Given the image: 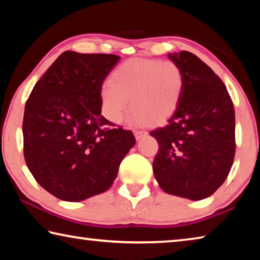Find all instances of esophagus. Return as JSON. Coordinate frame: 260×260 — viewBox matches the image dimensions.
I'll return each instance as SVG.
<instances>
[{
  "instance_id": "esophagus-1",
  "label": "esophagus",
  "mask_w": 260,
  "mask_h": 260,
  "mask_svg": "<svg viewBox=\"0 0 260 260\" xmlns=\"http://www.w3.org/2000/svg\"><path fill=\"white\" fill-rule=\"evenodd\" d=\"M134 135H135V139L136 140H140L141 138H143V136L147 135V132H144V131H135L134 132Z\"/></svg>"
}]
</instances>
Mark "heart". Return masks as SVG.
Returning <instances> with one entry per match:
<instances>
[{"mask_svg": "<svg viewBox=\"0 0 260 260\" xmlns=\"http://www.w3.org/2000/svg\"><path fill=\"white\" fill-rule=\"evenodd\" d=\"M184 76L173 60L133 58L121 63L101 87L102 114L119 125L132 104L129 124L156 126L165 122L178 109Z\"/></svg>", "mask_w": 260, "mask_h": 260, "instance_id": "b5f03b06", "label": "heart"}]
</instances>
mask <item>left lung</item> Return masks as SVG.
<instances>
[{"mask_svg":"<svg viewBox=\"0 0 260 260\" xmlns=\"http://www.w3.org/2000/svg\"><path fill=\"white\" fill-rule=\"evenodd\" d=\"M184 76L181 101L164 127L153 174L170 195L200 201L225 182L235 155V111L225 83L189 51L169 54Z\"/></svg>","mask_w":260,"mask_h":260,"instance_id":"left-lung-1","label":"left lung"}]
</instances>
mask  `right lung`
Returning a JSON list of instances; mask_svg holds the SVG:
<instances>
[{
  "label": "right lung",
  "instance_id": "right-lung-1",
  "mask_svg": "<svg viewBox=\"0 0 260 260\" xmlns=\"http://www.w3.org/2000/svg\"><path fill=\"white\" fill-rule=\"evenodd\" d=\"M119 59L65 51L26 102V165L38 183L61 201L80 202L107 191L134 147L131 131L116 128L101 114V87Z\"/></svg>",
  "mask_w": 260,
  "mask_h": 260
}]
</instances>
